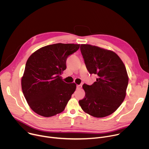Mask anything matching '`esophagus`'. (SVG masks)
<instances>
[{
    "mask_svg": "<svg viewBox=\"0 0 149 149\" xmlns=\"http://www.w3.org/2000/svg\"><path fill=\"white\" fill-rule=\"evenodd\" d=\"M81 87H82V85H81V84H80V85H77V88L78 90L81 88Z\"/></svg>",
    "mask_w": 149,
    "mask_h": 149,
    "instance_id": "1",
    "label": "esophagus"
}]
</instances>
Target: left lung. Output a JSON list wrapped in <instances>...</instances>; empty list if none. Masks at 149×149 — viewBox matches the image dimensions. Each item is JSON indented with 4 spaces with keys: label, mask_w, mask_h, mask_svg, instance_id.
Returning a JSON list of instances; mask_svg holds the SVG:
<instances>
[{
    "label": "left lung",
    "mask_w": 149,
    "mask_h": 149,
    "mask_svg": "<svg viewBox=\"0 0 149 149\" xmlns=\"http://www.w3.org/2000/svg\"><path fill=\"white\" fill-rule=\"evenodd\" d=\"M81 54L87 69L98 77L91 86L84 84V98L79 101L82 110L97 117L108 116L123 102L128 86L125 67L114 52L88 44H82Z\"/></svg>",
    "instance_id": "8db88e82"
}]
</instances>
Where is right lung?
Listing matches in <instances>:
<instances>
[{
	"mask_svg": "<svg viewBox=\"0 0 149 149\" xmlns=\"http://www.w3.org/2000/svg\"><path fill=\"white\" fill-rule=\"evenodd\" d=\"M79 44H55L40 48L27 60L21 86L30 108L36 114L52 117L64 110L76 84H68L60 76L66 69L68 56Z\"/></svg>",
	"mask_w": 149,
	"mask_h": 149,
	"instance_id": "add662e5",
	"label": "right lung"
}]
</instances>
